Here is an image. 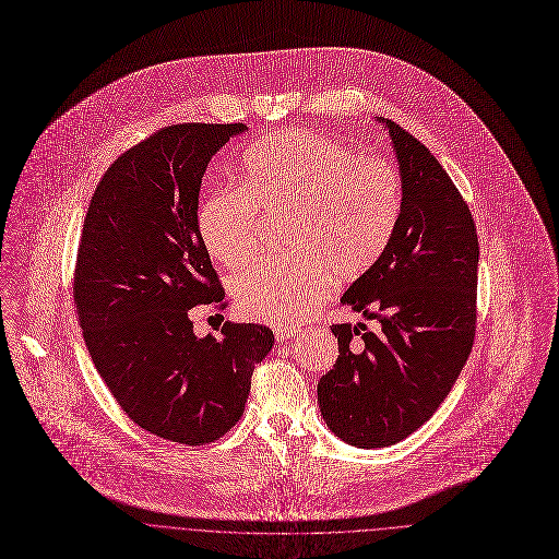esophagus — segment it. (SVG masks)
I'll use <instances>...</instances> for the list:
<instances>
[{
    "label": "esophagus",
    "instance_id": "obj_1",
    "mask_svg": "<svg viewBox=\"0 0 559 559\" xmlns=\"http://www.w3.org/2000/svg\"><path fill=\"white\" fill-rule=\"evenodd\" d=\"M297 332H299V328H297V325L280 323V325H275V340H277V342H288V340H293V337H295Z\"/></svg>",
    "mask_w": 559,
    "mask_h": 559
}]
</instances>
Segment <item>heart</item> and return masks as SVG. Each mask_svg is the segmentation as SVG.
Here are the masks:
<instances>
[{"instance_id":"1","label":"heart","mask_w":559,"mask_h":559,"mask_svg":"<svg viewBox=\"0 0 559 559\" xmlns=\"http://www.w3.org/2000/svg\"><path fill=\"white\" fill-rule=\"evenodd\" d=\"M403 209V178L381 156H355L337 139L282 130L253 143L242 187L206 195L198 234L222 266H240L260 249L264 222L284 217L290 255L264 258L236 275L238 308L255 321L293 323L328 295L332 273L353 280L385 251Z\"/></svg>"}]
</instances>
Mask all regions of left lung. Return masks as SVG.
<instances>
[{
  "label": "left lung",
  "mask_w": 559,
  "mask_h": 559,
  "mask_svg": "<svg viewBox=\"0 0 559 559\" xmlns=\"http://www.w3.org/2000/svg\"><path fill=\"white\" fill-rule=\"evenodd\" d=\"M377 121L396 152L403 209L385 251L342 304L377 319L379 332L334 323L340 357L317 385L325 425L368 450L416 431L456 383L476 337L480 255L472 211L448 171L394 121Z\"/></svg>",
  "instance_id": "left-lung-1"
}]
</instances>
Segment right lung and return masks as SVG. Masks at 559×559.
Here are the masks:
<instances>
[{
  "label": "right lung",
  "mask_w": 559,
  "mask_h": 559,
  "mask_svg": "<svg viewBox=\"0 0 559 559\" xmlns=\"http://www.w3.org/2000/svg\"><path fill=\"white\" fill-rule=\"evenodd\" d=\"M245 123L154 132L107 167L90 200L74 269L87 353L123 412L150 433L206 444L242 416L273 330L231 323L195 337L189 310L225 308L198 234L206 165Z\"/></svg>",
  "instance_id": "obj_1"
}]
</instances>
